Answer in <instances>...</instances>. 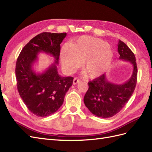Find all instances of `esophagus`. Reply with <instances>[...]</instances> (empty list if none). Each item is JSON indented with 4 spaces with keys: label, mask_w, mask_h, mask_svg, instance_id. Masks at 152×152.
<instances>
[{
    "label": "esophagus",
    "mask_w": 152,
    "mask_h": 152,
    "mask_svg": "<svg viewBox=\"0 0 152 152\" xmlns=\"http://www.w3.org/2000/svg\"><path fill=\"white\" fill-rule=\"evenodd\" d=\"M80 81V79H79V78L75 77V78H74V79H73V84L75 85V84H77V83H79Z\"/></svg>",
    "instance_id": "1"
}]
</instances>
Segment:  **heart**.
Masks as SVG:
<instances>
[{
    "instance_id": "b5f03b06",
    "label": "heart",
    "mask_w": 152,
    "mask_h": 152,
    "mask_svg": "<svg viewBox=\"0 0 152 152\" xmlns=\"http://www.w3.org/2000/svg\"><path fill=\"white\" fill-rule=\"evenodd\" d=\"M63 66L73 72L83 63L84 74L91 79L101 76L107 70L113 59L109 45L95 37L83 36L63 45L60 52Z\"/></svg>"
}]
</instances>
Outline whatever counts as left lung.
Returning <instances> with one entry per match:
<instances>
[{"mask_svg":"<svg viewBox=\"0 0 152 152\" xmlns=\"http://www.w3.org/2000/svg\"><path fill=\"white\" fill-rule=\"evenodd\" d=\"M118 51L120 59L132 64V76L124 84H116L109 82L105 74L102 75L89 82V88L84 98L85 105L89 111L102 118H110L120 112L136 86L137 68L134 53L121 40L118 41Z\"/></svg>","mask_w":152,"mask_h":152,"instance_id":"obj_1","label":"left lung"}]
</instances>
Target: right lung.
Returning a JSON list of instances; mask_svg holds the SVG:
<instances>
[{
	"mask_svg": "<svg viewBox=\"0 0 152 152\" xmlns=\"http://www.w3.org/2000/svg\"><path fill=\"white\" fill-rule=\"evenodd\" d=\"M66 33L42 32L23 48L16 63L15 74L20 97L28 109L36 116L46 117L63 105L64 96L73 84L72 77L59 75L60 44ZM40 52L55 57V63L42 74H36L33 65Z\"/></svg>",
	"mask_w": 152,
	"mask_h": 152,
	"instance_id": "obj_1",
	"label": "right lung"
}]
</instances>
